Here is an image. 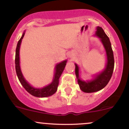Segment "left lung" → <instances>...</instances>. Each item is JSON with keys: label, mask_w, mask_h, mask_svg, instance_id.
<instances>
[{"label": "left lung", "mask_w": 129, "mask_h": 129, "mask_svg": "<svg viewBox=\"0 0 129 129\" xmlns=\"http://www.w3.org/2000/svg\"><path fill=\"white\" fill-rule=\"evenodd\" d=\"M96 29V35L100 38L106 49L107 57V63L104 70L100 75H98L94 80L89 82H85L80 79L79 76V68L76 64H75V73L78 79V84L81 90L85 93L95 92L103 89L109 83L112 76L114 69L115 61H114L113 52L109 37L106 35L101 27L98 26Z\"/></svg>", "instance_id": "left-lung-1"}]
</instances>
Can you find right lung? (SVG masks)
<instances>
[{
	"label": "right lung",
	"instance_id": "obj_1",
	"mask_svg": "<svg viewBox=\"0 0 129 129\" xmlns=\"http://www.w3.org/2000/svg\"><path fill=\"white\" fill-rule=\"evenodd\" d=\"M25 33L22 35L18 43L17 44L16 49V56H15V67H16V72L17 76L18 77V79L21 83L22 86L24 87V88L29 93L34 96L43 98V97H48L50 96L53 95L54 93H56L57 91V87L59 85V78L62 73L63 70H64L65 67H66L67 60L62 62L57 65L56 67L55 70V75H54V78L53 79V82L50 85H47L42 88H35L34 87L31 86L28 83L25 81V79L23 78L22 75L21 71H20V66H19V49H20V45L21 44L22 39H23Z\"/></svg>",
	"mask_w": 129,
	"mask_h": 129
}]
</instances>
